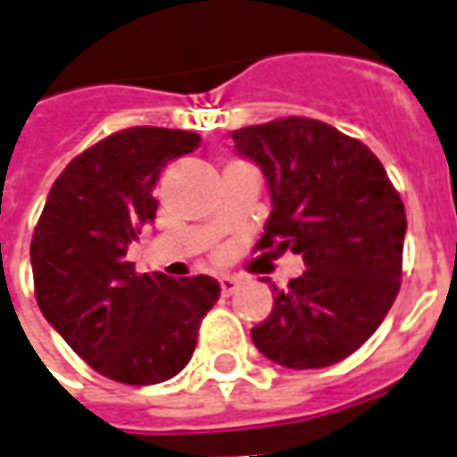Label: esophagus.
Instances as JSON below:
<instances>
[{"instance_id": "esophagus-1", "label": "esophagus", "mask_w": 457, "mask_h": 457, "mask_svg": "<svg viewBox=\"0 0 457 457\" xmlns=\"http://www.w3.org/2000/svg\"><path fill=\"white\" fill-rule=\"evenodd\" d=\"M239 281L235 277H222L220 278V291H222V296H232L235 291H237Z\"/></svg>"}]
</instances>
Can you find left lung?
<instances>
[{
  "label": "left lung",
  "mask_w": 457,
  "mask_h": 457,
  "mask_svg": "<svg viewBox=\"0 0 457 457\" xmlns=\"http://www.w3.org/2000/svg\"><path fill=\"white\" fill-rule=\"evenodd\" d=\"M232 139L262 166L271 193L257 249H291L308 267L274 288V308L252 340L291 370L340 362L372 337L402 287L399 190L362 141L320 120L278 117Z\"/></svg>",
  "instance_id": "left-lung-1"
}]
</instances>
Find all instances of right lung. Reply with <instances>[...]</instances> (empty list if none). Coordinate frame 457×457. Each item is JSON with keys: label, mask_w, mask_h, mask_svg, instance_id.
<instances>
[{"label": "right lung", "mask_w": 457, "mask_h": 457, "mask_svg": "<svg viewBox=\"0 0 457 457\" xmlns=\"http://www.w3.org/2000/svg\"><path fill=\"white\" fill-rule=\"evenodd\" d=\"M198 134L163 127L114 131L55 179L31 237V269L46 320L85 362L114 382L146 386L179 374L220 298L210 277L137 274L127 247L159 203L169 161Z\"/></svg>", "instance_id": "add662e5"}]
</instances>
